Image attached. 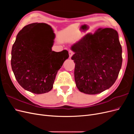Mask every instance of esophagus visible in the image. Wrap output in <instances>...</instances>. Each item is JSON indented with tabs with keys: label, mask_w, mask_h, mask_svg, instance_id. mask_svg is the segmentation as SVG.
<instances>
[{
	"label": "esophagus",
	"mask_w": 134,
	"mask_h": 134,
	"mask_svg": "<svg viewBox=\"0 0 134 134\" xmlns=\"http://www.w3.org/2000/svg\"><path fill=\"white\" fill-rule=\"evenodd\" d=\"M69 58H71V57L72 56V55L74 54V52L71 51V50H70L69 51Z\"/></svg>",
	"instance_id": "esophagus-1"
}]
</instances>
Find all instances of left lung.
<instances>
[{"mask_svg": "<svg viewBox=\"0 0 134 134\" xmlns=\"http://www.w3.org/2000/svg\"><path fill=\"white\" fill-rule=\"evenodd\" d=\"M75 54L74 78L76 87L84 93L96 94L110 88L122 65V47L117 32L98 28L88 34L71 47Z\"/></svg>", "mask_w": 134, "mask_h": 134, "instance_id": "obj_1", "label": "left lung"}]
</instances>
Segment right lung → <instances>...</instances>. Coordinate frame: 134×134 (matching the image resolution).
Returning a JSON list of instances; mask_svg holds the SVG:
<instances>
[{
    "mask_svg": "<svg viewBox=\"0 0 134 134\" xmlns=\"http://www.w3.org/2000/svg\"><path fill=\"white\" fill-rule=\"evenodd\" d=\"M40 23L24 27L17 36L12 49L11 66L15 79L25 90L35 94L50 91L56 74L69 58L66 50L52 51L55 34L43 35L36 31Z\"/></svg>",
    "mask_w": 134,
    "mask_h": 134,
    "instance_id": "obj_1",
    "label": "right lung"
}]
</instances>
